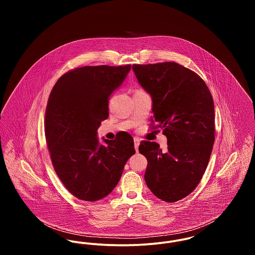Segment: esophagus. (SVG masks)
Listing matches in <instances>:
<instances>
[{
    "mask_svg": "<svg viewBox=\"0 0 255 255\" xmlns=\"http://www.w3.org/2000/svg\"><path fill=\"white\" fill-rule=\"evenodd\" d=\"M139 143H140V139H139L138 137H134V138H133V145H134V149H135L136 152L138 151Z\"/></svg>",
    "mask_w": 255,
    "mask_h": 255,
    "instance_id": "esophagus-1",
    "label": "esophagus"
}]
</instances>
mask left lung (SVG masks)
<instances>
[{"mask_svg":"<svg viewBox=\"0 0 255 255\" xmlns=\"http://www.w3.org/2000/svg\"><path fill=\"white\" fill-rule=\"evenodd\" d=\"M134 75L152 97V123L167 137L162 152L141 141L148 160L144 180L158 199L174 203L190 194L206 171L214 144L215 112L205 81L175 62L133 65Z\"/></svg>","mask_w":255,"mask_h":255,"instance_id":"obj_1","label":"left lung"}]
</instances>
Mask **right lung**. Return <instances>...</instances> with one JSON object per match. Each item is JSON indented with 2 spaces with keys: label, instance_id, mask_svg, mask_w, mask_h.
Listing matches in <instances>:
<instances>
[{
  "label": "right lung",
  "instance_id": "right-lung-1",
  "mask_svg": "<svg viewBox=\"0 0 255 255\" xmlns=\"http://www.w3.org/2000/svg\"><path fill=\"white\" fill-rule=\"evenodd\" d=\"M131 65L85 66L70 71L52 88L46 109L45 133L54 170L79 200L95 202L109 195L135 153L131 134L114 140L97 129L109 116L111 95L123 83Z\"/></svg>",
  "mask_w": 255,
  "mask_h": 255
}]
</instances>
